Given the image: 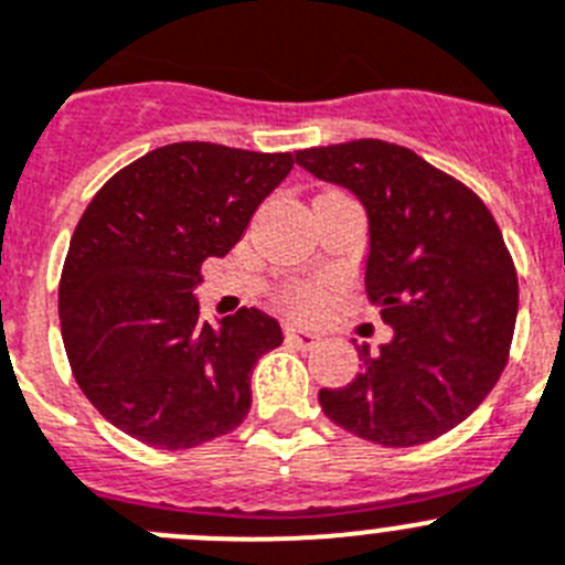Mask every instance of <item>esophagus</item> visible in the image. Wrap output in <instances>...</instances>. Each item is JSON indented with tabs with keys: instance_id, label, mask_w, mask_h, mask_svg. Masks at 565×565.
Segmentation results:
<instances>
[{
	"instance_id": "obj_1",
	"label": "esophagus",
	"mask_w": 565,
	"mask_h": 565,
	"mask_svg": "<svg viewBox=\"0 0 565 565\" xmlns=\"http://www.w3.org/2000/svg\"><path fill=\"white\" fill-rule=\"evenodd\" d=\"M287 340H289V343L298 345V349H315V345L320 343V334L309 332V329H303V327H292V323H289Z\"/></svg>"
}]
</instances>
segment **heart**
I'll list each match as a JSON object with an SVG mask.
<instances>
[{
    "label": "heart",
    "mask_w": 565,
    "mask_h": 565,
    "mask_svg": "<svg viewBox=\"0 0 565 565\" xmlns=\"http://www.w3.org/2000/svg\"><path fill=\"white\" fill-rule=\"evenodd\" d=\"M332 298V287L323 281H309V284H295L281 292V307L289 309L292 315H315L327 307Z\"/></svg>",
    "instance_id": "b5f03b06"
}]
</instances>
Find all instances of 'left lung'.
<instances>
[{"label": "left lung", "mask_w": 565, "mask_h": 565, "mask_svg": "<svg viewBox=\"0 0 565 565\" xmlns=\"http://www.w3.org/2000/svg\"><path fill=\"white\" fill-rule=\"evenodd\" d=\"M323 182L349 188L369 216L365 295L394 329L320 408L349 434L414 447L465 422L510 358L518 276L484 202L411 149L385 140L295 151Z\"/></svg>", "instance_id": "1"}]
</instances>
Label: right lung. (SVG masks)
<instances>
[{"label":"right lung","mask_w":565,"mask_h":565,"mask_svg":"<svg viewBox=\"0 0 565 565\" xmlns=\"http://www.w3.org/2000/svg\"><path fill=\"white\" fill-rule=\"evenodd\" d=\"M292 162L287 151L171 143L86 205L61 270V338L86 399L131 439L185 450L245 422L253 365L281 345V327L253 307L213 327L194 287Z\"/></svg>","instance_id":"obj_1"}]
</instances>
